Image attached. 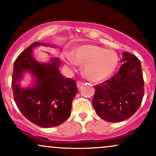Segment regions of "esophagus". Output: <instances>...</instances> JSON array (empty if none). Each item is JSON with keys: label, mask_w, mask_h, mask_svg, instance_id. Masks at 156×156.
Here are the masks:
<instances>
[{"label": "esophagus", "mask_w": 156, "mask_h": 156, "mask_svg": "<svg viewBox=\"0 0 156 156\" xmlns=\"http://www.w3.org/2000/svg\"><path fill=\"white\" fill-rule=\"evenodd\" d=\"M83 82H81V81H78V82H77V87H78V89H80V87H82V85H83Z\"/></svg>", "instance_id": "esophagus-1"}]
</instances>
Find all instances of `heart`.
Segmentation results:
<instances>
[{
	"mask_svg": "<svg viewBox=\"0 0 156 156\" xmlns=\"http://www.w3.org/2000/svg\"><path fill=\"white\" fill-rule=\"evenodd\" d=\"M67 62L71 65H83V74L93 82H100L109 78L115 71L119 58L112 50L92 44L82 45L75 51L73 55H69Z\"/></svg>",
	"mask_w": 156,
	"mask_h": 156,
	"instance_id": "obj_1",
	"label": "heart"
}]
</instances>
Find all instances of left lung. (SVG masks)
Segmentation results:
<instances>
[{
  "label": "left lung",
  "instance_id": "obj_1",
  "mask_svg": "<svg viewBox=\"0 0 156 156\" xmlns=\"http://www.w3.org/2000/svg\"><path fill=\"white\" fill-rule=\"evenodd\" d=\"M123 64L117 74L94 87L92 105L100 117L110 122H119L133 115L144 97V79L136 56L122 53Z\"/></svg>",
  "mask_w": 156,
  "mask_h": 156
}]
</instances>
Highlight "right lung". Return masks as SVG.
<instances>
[{"label":"right lung","mask_w":156,"mask_h":156,"mask_svg":"<svg viewBox=\"0 0 156 156\" xmlns=\"http://www.w3.org/2000/svg\"><path fill=\"white\" fill-rule=\"evenodd\" d=\"M39 45L51 44L34 42L16 58L12 88L16 105L23 116L39 127L51 128L69 117L78 88L74 80L64 78L60 73L58 58H51L48 63L35 59L32 49ZM26 72L31 73L35 78L33 87L24 88L19 85Z\"/></svg>","instance_id":"add662e5"}]
</instances>
